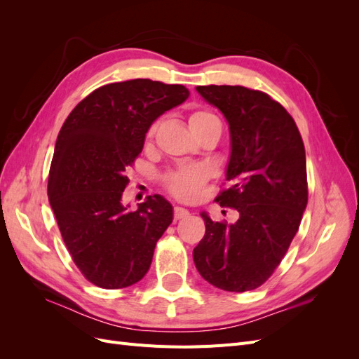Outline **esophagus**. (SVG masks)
<instances>
[{
    "mask_svg": "<svg viewBox=\"0 0 359 359\" xmlns=\"http://www.w3.org/2000/svg\"><path fill=\"white\" fill-rule=\"evenodd\" d=\"M187 217H190V212L186 208H181V206H175V208H173V220L175 222L187 219Z\"/></svg>",
    "mask_w": 359,
    "mask_h": 359,
    "instance_id": "obj_1",
    "label": "esophagus"
}]
</instances>
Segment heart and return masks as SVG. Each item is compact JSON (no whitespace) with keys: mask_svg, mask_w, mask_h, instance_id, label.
Returning <instances> with one entry per match:
<instances>
[{"mask_svg":"<svg viewBox=\"0 0 359 359\" xmlns=\"http://www.w3.org/2000/svg\"><path fill=\"white\" fill-rule=\"evenodd\" d=\"M189 123L193 132L199 136L208 128L220 124V119L211 111L205 109V107H198V109H193L190 112ZM157 128L158 121L149 124L145 135L148 144L154 140ZM163 182H165V187L172 196L181 201H190L191 198L196 196L199 187L205 182V173L199 168H180L168 172L165 178H163Z\"/></svg>","mask_w":359,"mask_h":359,"instance_id":"1","label":"heart"}]
</instances>
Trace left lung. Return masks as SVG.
Masks as SVG:
<instances>
[{
    "instance_id": "1",
    "label": "left lung",
    "mask_w": 359,
    "mask_h": 359,
    "mask_svg": "<svg viewBox=\"0 0 359 359\" xmlns=\"http://www.w3.org/2000/svg\"><path fill=\"white\" fill-rule=\"evenodd\" d=\"M231 128V186L215 202L233 208V224L202 214L205 235L193 250L199 274L227 292H247L273 276L297 235L309 201L306 149L290 114L273 97L240 85H201Z\"/></svg>"
}]
</instances>
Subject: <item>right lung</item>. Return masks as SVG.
<instances>
[{
  "instance_id": "add662e5",
  "label": "right lung",
  "mask_w": 359,
  "mask_h": 359,
  "mask_svg": "<svg viewBox=\"0 0 359 359\" xmlns=\"http://www.w3.org/2000/svg\"><path fill=\"white\" fill-rule=\"evenodd\" d=\"M189 97L184 85L133 79L100 86L64 121L49 169L48 198L74 265L90 283L123 289L148 273L172 205L158 194L136 211L121 203L126 172L142 153L145 133Z\"/></svg>"
}]
</instances>
